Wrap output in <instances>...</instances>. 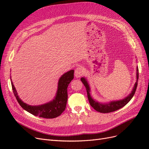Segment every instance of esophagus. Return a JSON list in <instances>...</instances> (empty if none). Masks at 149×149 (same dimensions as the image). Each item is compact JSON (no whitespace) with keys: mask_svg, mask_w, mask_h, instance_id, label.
<instances>
[{"mask_svg":"<svg viewBox=\"0 0 149 149\" xmlns=\"http://www.w3.org/2000/svg\"><path fill=\"white\" fill-rule=\"evenodd\" d=\"M83 74V70L80 67H78L74 71V76L76 78H79Z\"/></svg>","mask_w":149,"mask_h":149,"instance_id":"1","label":"esophagus"}]
</instances>
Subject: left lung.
Here are the masks:
<instances>
[{
	"mask_svg": "<svg viewBox=\"0 0 149 149\" xmlns=\"http://www.w3.org/2000/svg\"><path fill=\"white\" fill-rule=\"evenodd\" d=\"M136 70H137V73H136L137 81L134 86L132 91L129 94V95H128L125 98L123 99V100H120L119 101H112L107 103H102V102H97V101H95L94 99H93V97L91 96V93H90V92H91V89H90L89 85L87 79L83 77L81 78V81L82 83L84 85V86L86 87V89L88 98L90 105H91L96 111H97V112H101V113H109V112H111L118 110L120 109V108L124 107V106H125L130 100H131V99L134 96L135 92H136L137 87V84H138L137 81L139 79V69L137 66Z\"/></svg>",
	"mask_w": 149,
	"mask_h": 149,
	"instance_id": "1",
	"label": "left lung"
}]
</instances>
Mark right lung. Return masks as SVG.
<instances>
[{
	"instance_id": "1",
	"label": "right lung",
	"mask_w": 149,
	"mask_h": 149,
	"mask_svg": "<svg viewBox=\"0 0 149 149\" xmlns=\"http://www.w3.org/2000/svg\"><path fill=\"white\" fill-rule=\"evenodd\" d=\"M73 78L74 70H70L63 74L58 81V89L55 98L46 104L38 106L29 105L22 101L18 96L11 78L10 80L13 93L18 102L24 109L34 116H39L40 118L53 119L60 116L65 111L68 100L67 88Z\"/></svg>"
}]
</instances>
